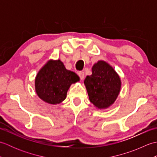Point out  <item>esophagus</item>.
<instances>
[{"label":"esophagus","instance_id":"1","mask_svg":"<svg viewBox=\"0 0 157 157\" xmlns=\"http://www.w3.org/2000/svg\"><path fill=\"white\" fill-rule=\"evenodd\" d=\"M78 75L82 80L84 79V77H85V74H84V71H79L78 73Z\"/></svg>","mask_w":157,"mask_h":157}]
</instances>
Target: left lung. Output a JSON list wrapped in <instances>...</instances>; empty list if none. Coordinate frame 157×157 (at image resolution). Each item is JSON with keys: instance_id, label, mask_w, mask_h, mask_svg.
<instances>
[{"instance_id": "left-lung-1", "label": "left lung", "mask_w": 157, "mask_h": 157, "mask_svg": "<svg viewBox=\"0 0 157 157\" xmlns=\"http://www.w3.org/2000/svg\"><path fill=\"white\" fill-rule=\"evenodd\" d=\"M92 74L84 80L89 99L99 109L107 108L115 102L121 88V80L111 66L100 61L94 65Z\"/></svg>"}]
</instances>
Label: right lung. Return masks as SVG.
Returning <instances> with one entry per match:
<instances>
[{"instance_id":"right-lung-1","label":"right lung","mask_w":157,"mask_h":157,"mask_svg":"<svg viewBox=\"0 0 157 157\" xmlns=\"http://www.w3.org/2000/svg\"><path fill=\"white\" fill-rule=\"evenodd\" d=\"M79 79L74 72L65 69L60 60L49 61L36 76V91L44 101L50 104H59L65 99L71 84Z\"/></svg>"}]
</instances>
